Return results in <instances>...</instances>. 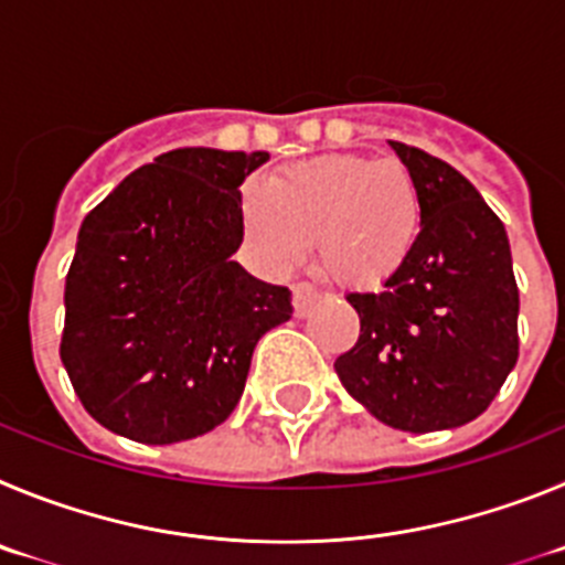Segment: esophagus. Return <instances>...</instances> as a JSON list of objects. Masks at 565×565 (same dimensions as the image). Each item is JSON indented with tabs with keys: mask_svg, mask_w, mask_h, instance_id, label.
<instances>
[{
	"mask_svg": "<svg viewBox=\"0 0 565 565\" xmlns=\"http://www.w3.org/2000/svg\"><path fill=\"white\" fill-rule=\"evenodd\" d=\"M320 289L315 287V284H309V281H298V284H292V307H295V312L298 315H307L309 309L315 307V303L320 301Z\"/></svg>",
	"mask_w": 565,
	"mask_h": 565,
	"instance_id": "1",
	"label": "esophagus"
}]
</instances>
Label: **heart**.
<instances>
[{
	"mask_svg": "<svg viewBox=\"0 0 565 565\" xmlns=\"http://www.w3.org/2000/svg\"><path fill=\"white\" fill-rule=\"evenodd\" d=\"M238 216L270 270H295L315 242L329 278L345 287H377L414 253L425 205L405 162L327 154L270 174L264 194L247 188Z\"/></svg>",
	"mask_w": 565,
	"mask_h": 565,
	"instance_id": "heart-1",
	"label": "heart"
}]
</instances>
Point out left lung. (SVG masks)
Instances as JSON below:
<instances>
[{
    "mask_svg": "<svg viewBox=\"0 0 565 565\" xmlns=\"http://www.w3.org/2000/svg\"><path fill=\"white\" fill-rule=\"evenodd\" d=\"M425 205L419 242L380 292H352L358 343L340 383L380 422L428 434L490 408L518 360V284L504 222L454 166L391 140Z\"/></svg>",
    "mask_w": 565,
    "mask_h": 565,
    "instance_id": "1",
    "label": "left lung"
}]
</instances>
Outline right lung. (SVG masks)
I'll return each instance as SVG.
<instances>
[{"label": "right lung", "mask_w": 565, "mask_h": 565, "mask_svg": "<svg viewBox=\"0 0 565 565\" xmlns=\"http://www.w3.org/2000/svg\"><path fill=\"white\" fill-rule=\"evenodd\" d=\"M267 151L174 149L86 213L64 287L61 363L111 434L171 445L227 419L253 349L289 320V289L233 253L250 171Z\"/></svg>", "instance_id": "1"}]
</instances>
